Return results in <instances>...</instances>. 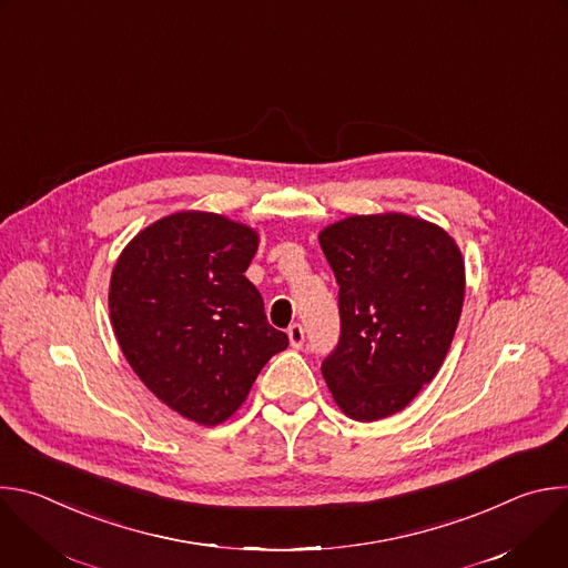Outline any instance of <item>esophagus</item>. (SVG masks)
I'll return each instance as SVG.
<instances>
[{
  "label": "esophagus",
  "mask_w": 568,
  "mask_h": 568,
  "mask_svg": "<svg viewBox=\"0 0 568 568\" xmlns=\"http://www.w3.org/2000/svg\"><path fill=\"white\" fill-rule=\"evenodd\" d=\"M287 337H290V346L292 348H301L303 342H305V331L301 323H292V326L287 328Z\"/></svg>",
  "instance_id": "esophagus-1"
}]
</instances>
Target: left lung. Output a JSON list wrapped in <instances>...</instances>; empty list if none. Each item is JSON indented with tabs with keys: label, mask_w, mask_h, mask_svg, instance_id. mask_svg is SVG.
<instances>
[{
	"label": "left lung",
	"mask_w": 568,
	"mask_h": 568,
	"mask_svg": "<svg viewBox=\"0 0 568 568\" xmlns=\"http://www.w3.org/2000/svg\"><path fill=\"white\" fill-rule=\"evenodd\" d=\"M318 245L337 276L342 314L323 379L348 418H388L449 353L465 298L460 247L443 226L397 211L333 222Z\"/></svg>",
	"instance_id": "obj_1"
}]
</instances>
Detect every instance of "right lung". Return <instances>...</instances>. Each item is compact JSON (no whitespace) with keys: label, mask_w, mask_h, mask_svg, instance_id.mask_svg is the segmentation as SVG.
Here are the masks:
<instances>
[{"label":"right lung","mask_w":568,"mask_h":568,"mask_svg":"<svg viewBox=\"0 0 568 568\" xmlns=\"http://www.w3.org/2000/svg\"><path fill=\"white\" fill-rule=\"evenodd\" d=\"M258 231L211 211H178L141 229L110 278L116 342L148 390L215 427L245 404L263 366L287 348L245 276Z\"/></svg>","instance_id":"1"}]
</instances>
